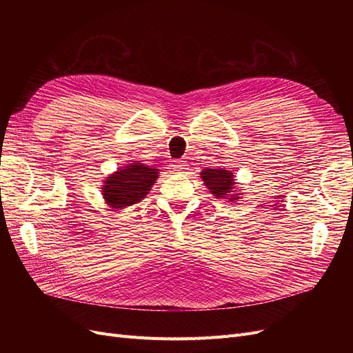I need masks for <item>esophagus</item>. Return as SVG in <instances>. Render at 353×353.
Segmentation results:
<instances>
[{
    "instance_id": "esophagus-1",
    "label": "esophagus",
    "mask_w": 353,
    "mask_h": 353,
    "mask_svg": "<svg viewBox=\"0 0 353 353\" xmlns=\"http://www.w3.org/2000/svg\"><path fill=\"white\" fill-rule=\"evenodd\" d=\"M172 169L174 170H184V169H187V165L183 162V160H174L172 162Z\"/></svg>"
}]
</instances>
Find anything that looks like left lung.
Wrapping results in <instances>:
<instances>
[{"instance_id":"8db88e82","label":"left lung","mask_w":353,"mask_h":353,"mask_svg":"<svg viewBox=\"0 0 353 353\" xmlns=\"http://www.w3.org/2000/svg\"><path fill=\"white\" fill-rule=\"evenodd\" d=\"M201 178L205 181V185L210 190V193L215 194L216 199L225 197L227 194L232 193V185L236 184L232 172L225 169H205L201 172ZM237 196L239 194H232L230 200H237Z\"/></svg>"}]
</instances>
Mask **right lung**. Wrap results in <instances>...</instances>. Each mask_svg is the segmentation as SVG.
<instances>
[{
	"mask_svg": "<svg viewBox=\"0 0 353 353\" xmlns=\"http://www.w3.org/2000/svg\"><path fill=\"white\" fill-rule=\"evenodd\" d=\"M157 169L141 163L128 165L109 176L103 187L104 200L113 209H122L141 201L157 178Z\"/></svg>",
	"mask_w": 353,
	"mask_h": 353,
	"instance_id": "right-lung-1",
	"label": "right lung"
}]
</instances>
